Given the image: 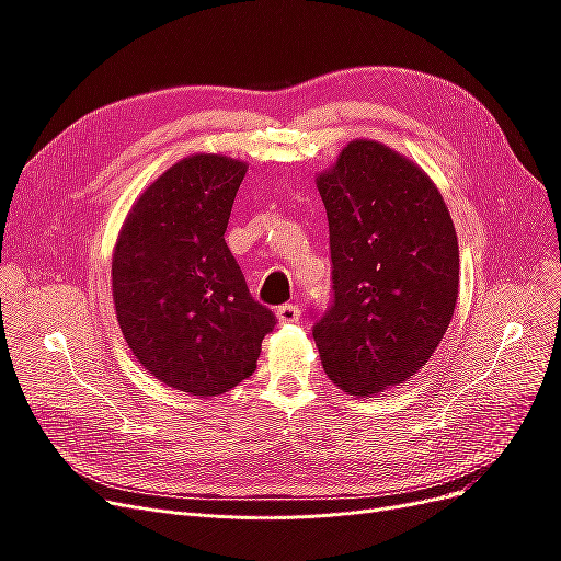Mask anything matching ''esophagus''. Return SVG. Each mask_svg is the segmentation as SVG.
Wrapping results in <instances>:
<instances>
[{"label": "esophagus", "instance_id": "obj_1", "mask_svg": "<svg viewBox=\"0 0 561 561\" xmlns=\"http://www.w3.org/2000/svg\"><path fill=\"white\" fill-rule=\"evenodd\" d=\"M276 316L280 322H297L301 316V309L297 307V304H283V307L276 309Z\"/></svg>", "mask_w": 561, "mask_h": 561}]
</instances>
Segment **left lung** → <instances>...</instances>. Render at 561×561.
I'll return each instance as SVG.
<instances>
[{
  "mask_svg": "<svg viewBox=\"0 0 561 561\" xmlns=\"http://www.w3.org/2000/svg\"><path fill=\"white\" fill-rule=\"evenodd\" d=\"M328 210L332 301L313 316L328 377L375 396L428 363L458 297V243L431 178L379 142L355 140L318 178Z\"/></svg>",
  "mask_w": 561,
  "mask_h": 561,
  "instance_id": "left-lung-1",
  "label": "left lung"
}]
</instances>
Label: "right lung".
Returning <instances> with one entry per match:
<instances>
[{"label":"right lung","mask_w":561,"mask_h":561,"mask_svg":"<svg viewBox=\"0 0 561 561\" xmlns=\"http://www.w3.org/2000/svg\"><path fill=\"white\" fill-rule=\"evenodd\" d=\"M245 171L219 154L182 159L147 186L114 248V307L133 355L201 398L248 379L276 325L225 241Z\"/></svg>","instance_id":"1"}]
</instances>
